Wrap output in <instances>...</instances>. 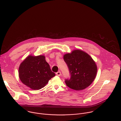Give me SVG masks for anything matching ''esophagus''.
I'll return each mask as SVG.
<instances>
[{"label": "esophagus", "instance_id": "esophagus-1", "mask_svg": "<svg viewBox=\"0 0 121 121\" xmlns=\"http://www.w3.org/2000/svg\"><path fill=\"white\" fill-rule=\"evenodd\" d=\"M56 74L57 76H59L61 75V72H60V71H59V72H57V73H56Z\"/></svg>", "mask_w": 121, "mask_h": 121}]
</instances>
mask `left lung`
<instances>
[{
	"label": "left lung",
	"mask_w": 121,
	"mask_h": 121,
	"mask_svg": "<svg viewBox=\"0 0 121 121\" xmlns=\"http://www.w3.org/2000/svg\"><path fill=\"white\" fill-rule=\"evenodd\" d=\"M67 65L71 78L65 80L66 85L76 90H83L89 87L95 80L98 68L96 62L85 51L75 49L63 56Z\"/></svg>",
	"instance_id": "obj_1"
}]
</instances>
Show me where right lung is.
<instances>
[{
  "label": "right lung",
  "instance_id": "obj_1",
  "mask_svg": "<svg viewBox=\"0 0 121 121\" xmlns=\"http://www.w3.org/2000/svg\"><path fill=\"white\" fill-rule=\"evenodd\" d=\"M18 73L22 82L33 90L43 88L55 76L44 55L28 56L20 65Z\"/></svg>",
  "mask_w": 121,
  "mask_h": 121
}]
</instances>
